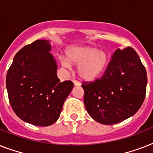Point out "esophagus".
<instances>
[{
  "label": "esophagus",
  "mask_w": 153,
  "mask_h": 153,
  "mask_svg": "<svg viewBox=\"0 0 153 153\" xmlns=\"http://www.w3.org/2000/svg\"><path fill=\"white\" fill-rule=\"evenodd\" d=\"M73 82H74V86H80V85H81V83H80L79 81H77V80H73Z\"/></svg>",
  "instance_id": "esophagus-1"
}]
</instances>
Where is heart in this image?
<instances>
[{"instance_id": "heart-1", "label": "heart", "mask_w": 153, "mask_h": 153, "mask_svg": "<svg viewBox=\"0 0 153 153\" xmlns=\"http://www.w3.org/2000/svg\"><path fill=\"white\" fill-rule=\"evenodd\" d=\"M67 58L71 64L79 66V76L86 81H92L98 78L106 67L108 56L106 53L92 47L72 48L67 51ZM63 67H67L69 63L62 61Z\"/></svg>"}]
</instances>
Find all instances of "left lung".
<instances>
[{"label": "left lung", "instance_id": "8db88e82", "mask_svg": "<svg viewBox=\"0 0 153 153\" xmlns=\"http://www.w3.org/2000/svg\"><path fill=\"white\" fill-rule=\"evenodd\" d=\"M146 86V70L135 50L131 47L117 49L102 76L82 84L85 107L99 123H119L140 109Z\"/></svg>", "mask_w": 153, "mask_h": 153}]
</instances>
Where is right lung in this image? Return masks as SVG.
<instances>
[{
    "label": "right lung",
    "mask_w": 153,
    "mask_h": 153,
    "mask_svg": "<svg viewBox=\"0 0 153 153\" xmlns=\"http://www.w3.org/2000/svg\"><path fill=\"white\" fill-rule=\"evenodd\" d=\"M51 45L37 39L16 54L6 76L9 103L21 120L37 126L57 121L66 98L73 89L71 81L60 82Z\"/></svg>",
    "instance_id": "add662e5"
}]
</instances>
